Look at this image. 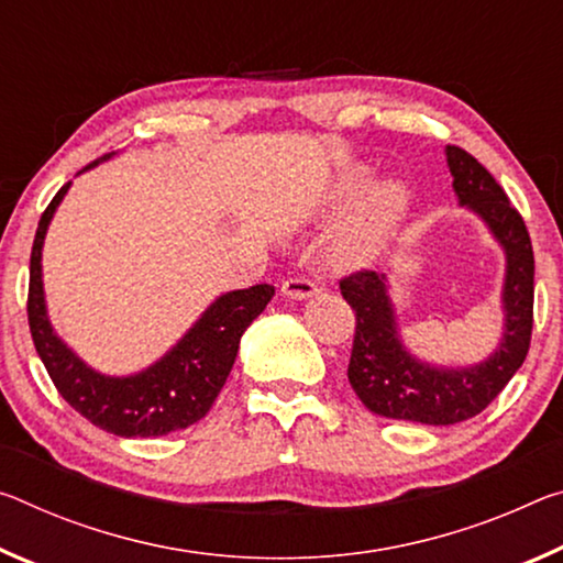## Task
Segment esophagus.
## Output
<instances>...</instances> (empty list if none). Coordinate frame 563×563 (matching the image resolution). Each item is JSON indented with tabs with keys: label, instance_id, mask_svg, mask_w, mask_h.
Instances as JSON below:
<instances>
[{
	"label": "esophagus",
	"instance_id": "1",
	"mask_svg": "<svg viewBox=\"0 0 563 563\" xmlns=\"http://www.w3.org/2000/svg\"><path fill=\"white\" fill-rule=\"evenodd\" d=\"M280 290H283V296H288V298H296V300H306V298H313L316 292H318V285L313 283V280H308V278H288V280H283L280 283Z\"/></svg>",
	"mask_w": 563,
	"mask_h": 563
}]
</instances>
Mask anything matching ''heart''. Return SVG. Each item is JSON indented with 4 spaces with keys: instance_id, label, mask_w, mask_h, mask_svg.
Returning a JSON list of instances; mask_svg holds the SVG:
<instances>
[{
    "instance_id": "heart-1",
    "label": "heart",
    "mask_w": 563,
    "mask_h": 563,
    "mask_svg": "<svg viewBox=\"0 0 563 563\" xmlns=\"http://www.w3.org/2000/svg\"><path fill=\"white\" fill-rule=\"evenodd\" d=\"M361 185H363L361 173L345 175V180L341 185V195L343 198H351V195L358 192ZM406 205H408L406 187H400L398 183L378 185L376 190L363 200L353 220L347 222V228L343 230V235L335 245L338 255L345 257V261H355V257L368 255L373 247L380 245V240L390 233V228H394L400 220V216H404Z\"/></svg>"
}]
</instances>
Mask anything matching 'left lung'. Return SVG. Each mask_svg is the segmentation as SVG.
Listing matches in <instances>:
<instances>
[{
	"label": "left lung",
	"instance_id": "1",
	"mask_svg": "<svg viewBox=\"0 0 563 563\" xmlns=\"http://www.w3.org/2000/svg\"><path fill=\"white\" fill-rule=\"evenodd\" d=\"M461 205L486 220L506 250L504 341L474 368H431L398 341L386 275L355 271L341 278V296L355 310L347 380L373 413L428 426H451L478 416L521 368L533 328V247L521 212L494 175L463 147L445 150Z\"/></svg>",
	"mask_w": 563,
	"mask_h": 563
}]
</instances>
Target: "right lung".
I'll use <instances>...</instances> for the list:
<instances>
[{"label": "right lung", "mask_w": 563, "mask_h": 563, "mask_svg": "<svg viewBox=\"0 0 563 563\" xmlns=\"http://www.w3.org/2000/svg\"><path fill=\"white\" fill-rule=\"evenodd\" d=\"M107 157L110 155L100 159ZM100 159H95L89 167H95ZM67 187L69 183L59 187L40 218L30 257V296H26L32 341L52 383L79 416L122 439H153V435H167L198 423L216 404L233 371L245 328L263 313L275 296V288L261 283L253 288L228 292L205 310V316L187 330L183 341L153 368L128 378L100 376L52 333L47 310H44L42 243Z\"/></svg>", "instance_id": "obj_1"}]
</instances>
